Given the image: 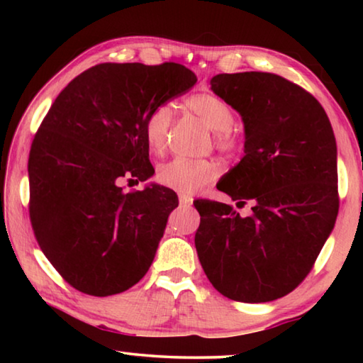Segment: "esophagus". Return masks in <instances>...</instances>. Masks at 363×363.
I'll return each instance as SVG.
<instances>
[{"instance_id":"1","label":"esophagus","mask_w":363,"mask_h":363,"mask_svg":"<svg viewBox=\"0 0 363 363\" xmlns=\"http://www.w3.org/2000/svg\"><path fill=\"white\" fill-rule=\"evenodd\" d=\"M179 203H181V206H190L192 205V196L179 194Z\"/></svg>"}]
</instances>
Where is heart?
<instances>
[{
	"instance_id": "b5f03b06",
	"label": "heart",
	"mask_w": 363,
	"mask_h": 363,
	"mask_svg": "<svg viewBox=\"0 0 363 363\" xmlns=\"http://www.w3.org/2000/svg\"><path fill=\"white\" fill-rule=\"evenodd\" d=\"M190 112L200 116L213 130L214 145L219 150L232 153L240 150L245 144L243 133L233 126L235 112L229 102L218 94L199 93L186 99ZM174 121V110L169 104L155 107L147 116L145 140L150 150L157 155L168 149L171 128ZM220 174V167L211 158H187L176 157L158 167V181L181 194H194L201 187L216 181Z\"/></svg>"
}]
</instances>
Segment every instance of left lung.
Masks as SVG:
<instances>
[{"label": "left lung", "mask_w": 363, "mask_h": 363, "mask_svg": "<svg viewBox=\"0 0 363 363\" xmlns=\"http://www.w3.org/2000/svg\"><path fill=\"white\" fill-rule=\"evenodd\" d=\"M211 89L242 115L245 155L218 189L238 205L196 200L195 248L225 298L267 303L291 293L314 267L340 208L336 140L314 96L275 73H219Z\"/></svg>", "instance_id": "left-lung-1"}]
</instances>
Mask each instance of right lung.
Segmentation results:
<instances>
[{
	"label": "right lung",
	"instance_id": "1",
	"mask_svg": "<svg viewBox=\"0 0 363 363\" xmlns=\"http://www.w3.org/2000/svg\"><path fill=\"white\" fill-rule=\"evenodd\" d=\"M195 83L181 64L106 62L73 78L49 108L28 157L30 220L75 290L112 296L149 270L177 195L157 184L125 194L120 182L153 174L147 116Z\"/></svg>",
	"mask_w": 363,
	"mask_h": 363
}]
</instances>
